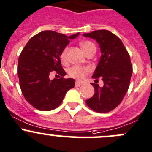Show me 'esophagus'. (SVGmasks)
<instances>
[{
  "label": "esophagus",
  "instance_id": "34e87169",
  "mask_svg": "<svg viewBox=\"0 0 152 152\" xmlns=\"http://www.w3.org/2000/svg\"><path fill=\"white\" fill-rule=\"evenodd\" d=\"M82 82H79V81H77V82H76V84H75V86L76 87H79L81 86V85H82Z\"/></svg>",
  "mask_w": 152,
  "mask_h": 152
}]
</instances>
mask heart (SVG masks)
I'll use <instances>...</instances> for the list:
<instances>
[{
	"label": "heart",
	"instance_id": "b5f03b06",
	"mask_svg": "<svg viewBox=\"0 0 152 152\" xmlns=\"http://www.w3.org/2000/svg\"><path fill=\"white\" fill-rule=\"evenodd\" d=\"M80 46L85 53H86L91 48H96L95 45L90 41H83L80 43ZM67 48H65L62 51L61 54V59L62 61L66 60V56H67ZM91 72V68L88 67H82V66H73L69 70L68 73L70 77L73 78L77 80H82L85 79V76Z\"/></svg>",
	"mask_w": 152,
	"mask_h": 152
}]
</instances>
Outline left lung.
Returning <instances> with one entry per match:
<instances>
[{
    "label": "left lung",
    "instance_id": "left-lung-1",
    "mask_svg": "<svg viewBox=\"0 0 152 152\" xmlns=\"http://www.w3.org/2000/svg\"><path fill=\"white\" fill-rule=\"evenodd\" d=\"M96 41L101 57L92 77L101 78L103 87L92 83L95 93L86 100L90 108L98 113H107L120 104L127 93L132 75L130 56L118 37L105 29L82 34ZM95 80V81H96Z\"/></svg>",
    "mask_w": 152,
    "mask_h": 152
}]
</instances>
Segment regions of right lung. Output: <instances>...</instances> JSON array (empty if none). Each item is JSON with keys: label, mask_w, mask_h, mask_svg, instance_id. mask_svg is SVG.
<instances>
[{"label": "right lung", "mask_w": 152, "mask_h": 152, "mask_svg": "<svg viewBox=\"0 0 152 152\" xmlns=\"http://www.w3.org/2000/svg\"><path fill=\"white\" fill-rule=\"evenodd\" d=\"M79 32L67 36L55 31H42L29 39L18 58V76L20 90L26 101L38 110L48 111L60 105L67 91L74 88L73 79H54L49 75L56 71L66 75L60 56L70 39Z\"/></svg>", "instance_id": "right-lung-1"}]
</instances>
